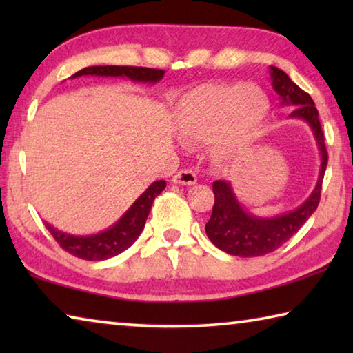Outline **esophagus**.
Here are the masks:
<instances>
[{
    "label": "esophagus",
    "mask_w": 353,
    "mask_h": 353,
    "mask_svg": "<svg viewBox=\"0 0 353 353\" xmlns=\"http://www.w3.org/2000/svg\"><path fill=\"white\" fill-rule=\"evenodd\" d=\"M172 182L176 185H194L198 182V176L191 170H181L177 174L172 177Z\"/></svg>",
    "instance_id": "obj_1"
}]
</instances>
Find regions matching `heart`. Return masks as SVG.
<instances>
[{
  "label": "heart",
  "mask_w": 353,
  "mask_h": 353,
  "mask_svg": "<svg viewBox=\"0 0 353 353\" xmlns=\"http://www.w3.org/2000/svg\"><path fill=\"white\" fill-rule=\"evenodd\" d=\"M268 98L254 85H201L179 101V134L188 143L213 140L214 154L230 160L246 151L268 113Z\"/></svg>",
  "instance_id": "heart-1"
}]
</instances>
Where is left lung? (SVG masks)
<instances>
[{
  "label": "left lung",
  "instance_id": "obj_1",
  "mask_svg": "<svg viewBox=\"0 0 353 353\" xmlns=\"http://www.w3.org/2000/svg\"><path fill=\"white\" fill-rule=\"evenodd\" d=\"M271 83L280 99V105H294L290 118L302 119L312 129L321 155V168L318 182L312 194L296 207L277 216H256L241 205L229 181H214V205L212 216L205 224V234L218 249L236 256H260L279 249L283 243L305 224L318 208L321 199L322 179L327 168V149L322 134L319 113L312 97L296 85L285 71L270 67Z\"/></svg>",
  "mask_w": 353,
  "mask_h": 353
}]
</instances>
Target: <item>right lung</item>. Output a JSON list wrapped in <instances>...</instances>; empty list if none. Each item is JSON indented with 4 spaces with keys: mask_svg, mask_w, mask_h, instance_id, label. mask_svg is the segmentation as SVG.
Segmentation results:
<instances>
[{
    "mask_svg": "<svg viewBox=\"0 0 353 353\" xmlns=\"http://www.w3.org/2000/svg\"><path fill=\"white\" fill-rule=\"evenodd\" d=\"M165 74L163 70L141 68V67H117V65H104V67H87L74 73L70 79H76L81 76H98V77H126L132 82L141 83H157L162 81ZM166 187L165 181L152 182L137 201L130 205L121 218L115 224L92 235H73L56 229L54 225L46 223V229L54 236V240L61 244V248L71 255L79 256L83 260L99 261L117 256L132 246L145 229V223L152 202L157 194L162 193Z\"/></svg>",
    "mask_w": 353,
    "mask_h": 353,
    "instance_id": "add662e5",
    "label": "right lung"
}]
</instances>
